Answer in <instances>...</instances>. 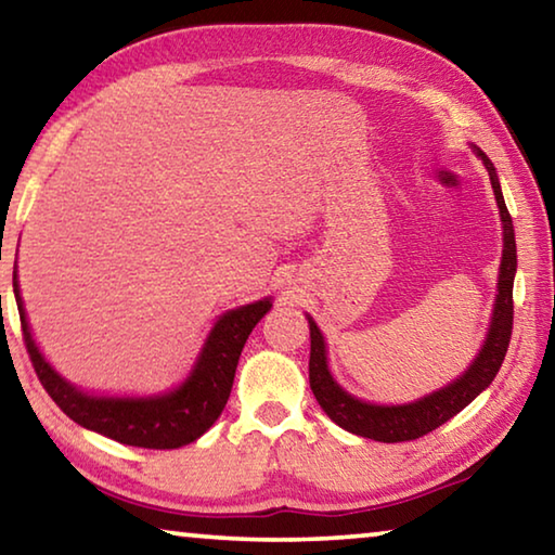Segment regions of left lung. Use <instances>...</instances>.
Returning a JSON list of instances; mask_svg holds the SVG:
<instances>
[{"mask_svg":"<svg viewBox=\"0 0 555 555\" xmlns=\"http://www.w3.org/2000/svg\"><path fill=\"white\" fill-rule=\"evenodd\" d=\"M477 156L482 158L487 171H490V181L494 188V198L500 205L502 224H504V249H502V267H500V286H496V300H494V318L487 333V340L482 345V352L477 360L469 364V370L457 382L448 384L446 389H438L424 397L421 401L403 403V406H374V403L360 401L343 391L333 382L331 372H327L325 362V343L318 325L308 318L311 325V362H308V379H311V389L315 393L321 409L331 416L337 426L350 430L354 436L379 440V443H403V440H416L421 436L430 434L438 426H443L455 413L463 411L477 393L487 389L492 379L500 372L506 347L512 340V325H514V271H516V242H514V224L512 215L506 210L504 195L500 181H496L494 166L485 152L475 149Z\"/></svg>","mask_w":555,"mask_h":555,"instance_id":"8db88e82","label":"left lung"}]
</instances>
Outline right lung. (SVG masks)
I'll list each match as a JSON object with an SVG mask.
<instances>
[{"instance_id": "add662e5", "label": "right lung", "mask_w": 555, "mask_h": 555, "mask_svg": "<svg viewBox=\"0 0 555 555\" xmlns=\"http://www.w3.org/2000/svg\"><path fill=\"white\" fill-rule=\"evenodd\" d=\"M14 296L22 318V335L26 352L31 357L36 377L41 379L49 397L59 403L65 416L75 424L107 436L117 443L168 450L193 443L208 430L230 399L242 347L264 313L271 308V300L242 306L237 311L224 313L205 343L201 360L195 364L181 387L171 393L154 399H98L70 387L51 370L43 360L39 347L29 333L22 296H18L16 271H14Z\"/></svg>"}]
</instances>
